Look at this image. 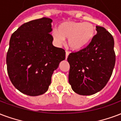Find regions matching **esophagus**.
I'll list each match as a JSON object with an SVG mask.
<instances>
[{"mask_svg":"<svg viewBox=\"0 0 121 121\" xmlns=\"http://www.w3.org/2000/svg\"><path fill=\"white\" fill-rule=\"evenodd\" d=\"M69 54V52L67 51H65V58H66V59L68 58Z\"/></svg>","mask_w":121,"mask_h":121,"instance_id":"1","label":"esophagus"}]
</instances>
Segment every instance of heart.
<instances>
[{"instance_id": "heart-1", "label": "heart", "mask_w": 121, "mask_h": 121, "mask_svg": "<svg viewBox=\"0 0 121 121\" xmlns=\"http://www.w3.org/2000/svg\"><path fill=\"white\" fill-rule=\"evenodd\" d=\"M96 30L90 22H78L74 21L63 22L58 29L52 31V37L58 45L62 44L65 38H68V45L75 51L86 47L93 40Z\"/></svg>"}]
</instances>
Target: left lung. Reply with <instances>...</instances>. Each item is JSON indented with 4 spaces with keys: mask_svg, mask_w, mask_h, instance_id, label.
Returning <instances> with one entry per match:
<instances>
[{
    "mask_svg": "<svg viewBox=\"0 0 121 121\" xmlns=\"http://www.w3.org/2000/svg\"><path fill=\"white\" fill-rule=\"evenodd\" d=\"M97 34L85 48L68 56L69 82L79 95H90L106 86L115 63L114 40L103 27L96 26Z\"/></svg>",
    "mask_w": 121,
    "mask_h": 121,
    "instance_id": "1",
    "label": "left lung"
}]
</instances>
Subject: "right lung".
<instances>
[{
  "mask_svg": "<svg viewBox=\"0 0 121 121\" xmlns=\"http://www.w3.org/2000/svg\"><path fill=\"white\" fill-rule=\"evenodd\" d=\"M51 18L22 24L12 34L6 56L9 78L15 88L30 96L46 92L65 51L52 45Z\"/></svg>",
  "mask_w": 121,
  "mask_h": 121,
  "instance_id": "obj_1",
  "label": "right lung"
}]
</instances>
